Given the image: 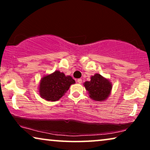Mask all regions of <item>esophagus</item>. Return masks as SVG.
<instances>
[{
  "label": "esophagus",
  "instance_id": "1",
  "mask_svg": "<svg viewBox=\"0 0 150 150\" xmlns=\"http://www.w3.org/2000/svg\"><path fill=\"white\" fill-rule=\"evenodd\" d=\"M77 82H78V83H79V84H81L82 83H83V81H82V79H79L77 80Z\"/></svg>",
  "mask_w": 150,
  "mask_h": 150
}]
</instances>
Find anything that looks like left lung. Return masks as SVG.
<instances>
[{
  "label": "left lung",
  "instance_id": "1",
  "mask_svg": "<svg viewBox=\"0 0 150 150\" xmlns=\"http://www.w3.org/2000/svg\"><path fill=\"white\" fill-rule=\"evenodd\" d=\"M90 79L89 81H85L83 83L89 98L96 102L106 101L111 93L112 87L111 82L100 74H95Z\"/></svg>",
  "mask_w": 150,
  "mask_h": 150
}]
</instances>
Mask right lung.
<instances>
[{"mask_svg": "<svg viewBox=\"0 0 150 150\" xmlns=\"http://www.w3.org/2000/svg\"><path fill=\"white\" fill-rule=\"evenodd\" d=\"M75 83L70 76L56 70L43 76L39 83L38 92L40 97L46 101L55 102L61 99Z\"/></svg>", "mask_w": 150, "mask_h": 150, "instance_id": "add662e5", "label": "right lung"}]
</instances>
